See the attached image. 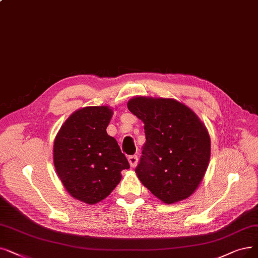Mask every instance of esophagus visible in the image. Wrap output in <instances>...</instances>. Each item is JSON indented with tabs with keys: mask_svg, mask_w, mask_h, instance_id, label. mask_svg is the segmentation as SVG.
Segmentation results:
<instances>
[{
	"mask_svg": "<svg viewBox=\"0 0 258 258\" xmlns=\"http://www.w3.org/2000/svg\"><path fill=\"white\" fill-rule=\"evenodd\" d=\"M128 162H130V165L132 167H135L138 163V157L135 155V156H130L128 157Z\"/></svg>",
	"mask_w": 258,
	"mask_h": 258,
	"instance_id": "obj_1",
	"label": "esophagus"
}]
</instances>
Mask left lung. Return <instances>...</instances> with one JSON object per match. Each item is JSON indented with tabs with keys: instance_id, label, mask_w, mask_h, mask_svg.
I'll return each instance as SVG.
<instances>
[{
	"instance_id": "obj_1",
	"label": "left lung",
	"mask_w": 258,
	"mask_h": 258,
	"mask_svg": "<svg viewBox=\"0 0 258 258\" xmlns=\"http://www.w3.org/2000/svg\"><path fill=\"white\" fill-rule=\"evenodd\" d=\"M131 113L144 123L147 142L135 172L164 204L191 196L208 169L211 140L194 111L174 99L136 97Z\"/></svg>"
}]
</instances>
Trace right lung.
<instances>
[{
    "label": "right lung",
    "instance_id": "obj_1",
    "mask_svg": "<svg viewBox=\"0 0 258 258\" xmlns=\"http://www.w3.org/2000/svg\"><path fill=\"white\" fill-rule=\"evenodd\" d=\"M108 106H87L71 115L53 143V164L66 191L87 205L106 198L130 163L106 127Z\"/></svg>",
    "mask_w": 258,
    "mask_h": 258
}]
</instances>
